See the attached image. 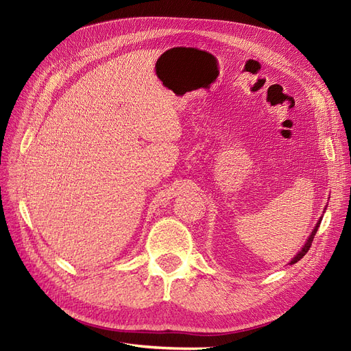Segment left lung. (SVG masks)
I'll return each instance as SVG.
<instances>
[{
  "mask_svg": "<svg viewBox=\"0 0 351 351\" xmlns=\"http://www.w3.org/2000/svg\"><path fill=\"white\" fill-rule=\"evenodd\" d=\"M320 220H322V217H320L319 220H317V223H316V226H315V229H313V232H312V235L308 237V239L306 241V244L303 245V248L300 250V252L297 253V256L291 260V262H289V265H294V263H297L300 258H303V256H306V253L308 252V248H310V245H312V241H313V238H315V235H316V232H317V228H319V225H320Z\"/></svg>",
  "mask_w": 351,
  "mask_h": 351,
  "instance_id": "8db88e82",
  "label": "left lung"
}]
</instances>
